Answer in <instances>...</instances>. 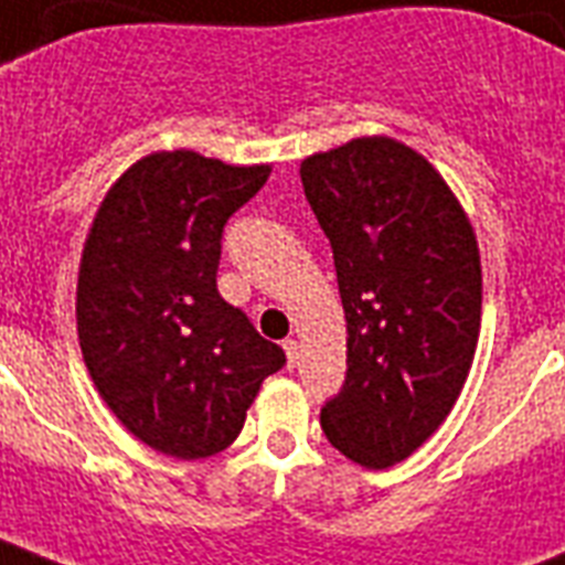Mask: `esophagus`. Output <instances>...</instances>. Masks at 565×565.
I'll return each mask as SVG.
<instances>
[{"label":"esophagus","mask_w":565,"mask_h":565,"mask_svg":"<svg viewBox=\"0 0 565 565\" xmlns=\"http://www.w3.org/2000/svg\"><path fill=\"white\" fill-rule=\"evenodd\" d=\"M284 352H287V364L296 367V364H299V340H292V338L284 340Z\"/></svg>","instance_id":"obj_1"}]
</instances>
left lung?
I'll return each instance as SVG.
<instances>
[{"instance_id": "8db88e82", "label": "left lung", "mask_w": 565, "mask_h": 565, "mask_svg": "<svg viewBox=\"0 0 565 565\" xmlns=\"http://www.w3.org/2000/svg\"><path fill=\"white\" fill-rule=\"evenodd\" d=\"M326 231L347 313V379L322 433L364 468H387L450 415L471 370L483 273L468 215L417 150L367 136L299 168Z\"/></svg>"}]
</instances>
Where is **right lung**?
<instances>
[{
    "label": "right lung",
    "instance_id": "obj_1",
    "mask_svg": "<svg viewBox=\"0 0 565 565\" xmlns=\"http://www.w3.org/2000/svg\"><path fill=\"white\" fill-rule=\"evenodd\" d=\"M269 171L162 150L127 168L94 215L76 284L82 359L115 417L159 454L234 445L264 379L287 364L215 287L227 218Z\"/></svg>",
    "mask_w": 565,
    "mask_h": 565
}]
</instances>
